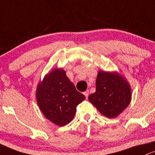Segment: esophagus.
<instances>
[{
  "label": "esophagus",
  "mask_w": 155,
  "mask_h": 155,
  "mask_svg": "<svg viewBox=\"0 0 155 155\" xmlns=\"http://www.w3.org/2000/svg\"><path fill=\"white\" fill-rule=\"evenodd\" d=\"M84 95L86 96V98H87V97H88V95H89V90L85 91V92H84Z\"/></svg>",
  "instance_id": "1"
}]
</instances>
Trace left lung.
<instances>
[{
    "instance_id": "obj_1",
    "label": "left lung",
    "mask_w": 155,
    "mask_h": 155,
    "mask_svg": "<svg viewBox=\"0 0 155 155\" xmlns=\"http://www.w3.org/2000/svg\"><path fill=\"white\" fill-rule=\"evenodd\" d=\"M95 85L96 90L89 95V101L106 117H117L130 104V87L125 78L116 71H99Z\"/></svg>"
}]
</instances>
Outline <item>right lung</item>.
Listing matches in <instances>:
<instances>
[{"mask_svg": "<svg viewBox=\"0 0 155 155\" xmlns=\"http://www.w3.org/2000/svg\"><path fill=\"white\" fill-rule=\"evenodd\" d=\"M85 98L62 68H55L49 72L36 89V101L41 111L58 126L66 125L72 120L76 107Z\"/></svg>", "mask_w": 155, "mask_h": 155, "instance_id": "obj_1", "label": "right lung"}]
</instances>
